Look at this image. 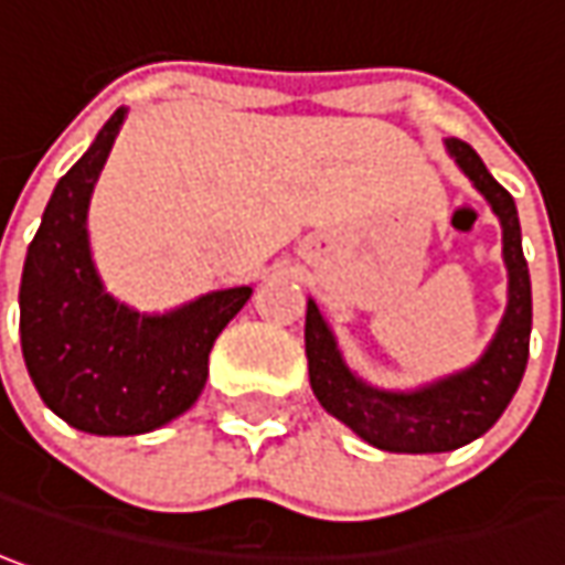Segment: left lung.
<instances>
[{
	"label": "left lung",
	"mask_w": 565,
	"mask_h": 565,
	"mask_svg": "<svg viewBox=\"0 0 565 565\" xmlns=\"http://www.w3.org/2000/svg\"><path fill=\"white\" fill-rule=\"evenodd\" d=\"M449 153L473 186L483 193L492 212L501 217L504 231V264H508V310L498 326L492 344L458 375L422 387L415 394H387L375 391L350 372L334 348L329 326L313 301H307V369L310 387L326 412L344 422L360 437L384 452H452L483 437L501 418V412L516 394L529 360V332H532V282L520 243V217L513 196L498 184L477 157L470 143L446 141Z\"/></svg>",
	"instance_id": "1"
}]
</instances>
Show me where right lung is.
Wrapping results in <instances>:
<instances>
[{
    "label": "right lung",
    "instance_id": "add662e5",
    "mask_svg": "<svg viewBox=\"0 0 565 565\" xmlns=\"http://www.w3.org/2000/svg\"><path fill=\"white\" fill-rule=\"evenodd\" d=\"M126 110L57 181L21 276V348L42 403L76 430L135 437L184 415L209 379L221 329L252 286L202 295L166 317H143L104 291L88 252V200Z\"/></svg>",
    "mask_w": 565,
    "mask_h": 565
}]
</instances>
